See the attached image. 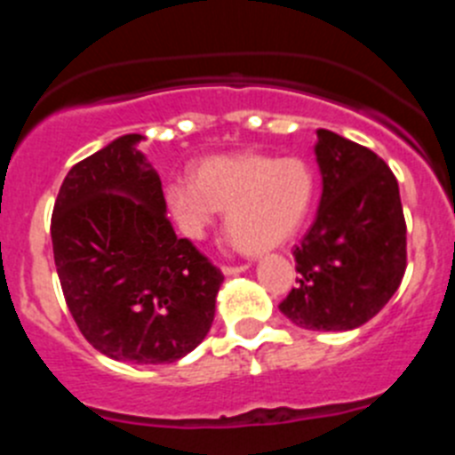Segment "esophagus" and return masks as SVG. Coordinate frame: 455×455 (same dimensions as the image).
I'll use <instances>...</instances> for the list:
<instances>
[{"mask_svg":"<svg viewBox=\"0 0 455 455\" xmlns=\"http://www.w3.org/2000/svg\"><path fill=\"white\" fill-rule=\"evenodd\" d=\"M248 268V264H239V267H232V264H223L225 275H236V273H243Z\"/></svg>","mask_w":455,"mask_h":455,"instance_id":"34e87169","label":"esophagus"}]
</instances>
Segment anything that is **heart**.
I'll return each instance as SVG.
<instances>
[{"label":"heart","instance_id":"1","mask_svg":"<svg viewBox=\"0 0 455 455\" xmlns=\"http://www.w3.org/2000/svg\"><path fill=\"white\" fill-rule=\"evenodd\" d=\"M315 198V175L296 156H214L191 180L166 187V203L180 230L200 239L225 212V230L246 252L280 246L299 230Z\"/></svg>","mask_w":455,"mask_h":455}]
</instances>
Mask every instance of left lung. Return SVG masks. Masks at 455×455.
<instances>
[{
	"label": "left lung",
	"instance_id": "1",
	"mask_svg": "<svg viewBox=\"0 0 455 455\" xmlns=\"http://www.w3.org/2000/svg\"><path fill=\"white\" fill-rule=\"evenodd\" d=\"M319 212L293 248L296 287L280 312L307 331H353L380 312L403 280L399 182L369 148L319 130Z\"/></svg>",
	"mask_w": 455,
	"mask_h": 455
}]
</instances>
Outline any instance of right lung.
<instances>
[{
  "label": "right lung",
  "mask_w": 455,
  "mask_h": 455,
  "mask_svg": "<svg viewBox=\"0 0 455 455\" xmlns=\"http://www.w3.org/2000/svg\"><path fill=\"white\" fill-rule=\"evenodd\" d=\"M124 134L70 168L52 248L72 319L92 348L136 364L175 363L207 337L223 273L166 219L162 180Z\"/></svg>",
  "instance_id": "obj_1"
}]
</instances>
